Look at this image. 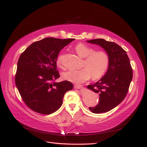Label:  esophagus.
<instances>
[{
  "label": "esophagus",
  "mask_w": 147,
  "mask_h": 147,
  "mask_svg": "<svg viewBox=\"0 0 147 147\" xmlns=\"http://www.w3.org/2000/svg\"><path fill=\"white\" fill-rule=\"evenodd\" d=\"M82 87V85H78V84H75L74 85V88H76V89H81V88Z\"/></svg>",
  "instance_id": "esophagus-1"
}]
</instances>
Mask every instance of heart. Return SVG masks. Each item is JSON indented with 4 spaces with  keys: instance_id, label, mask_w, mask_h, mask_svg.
<instances>
[{
    "instance_id": "b5f03b06",
    "label": "heart",
    "mask_w": 147,
    "mask_h": 147,
    "mask_svg": "<svg viewBox=\"0 0 147 147\" xmlns=\"http://www.w3.org/2000/svg\"><path fill=\"white\" fill-rule=\"evenodd\" d=\"M76 52L84 58L83 66L84 68L80 70H69L63 73L62 78L67 81L80 84L90 78L97 80L101 78L105 74L109 65V56L105 51H94V48L85 44H78L74 47ZM63 55H58L57 58V64L62 66Z\"/></svg>"
}]
</instances>
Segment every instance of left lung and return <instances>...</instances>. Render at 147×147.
<instances>
[{
    "instance_id": "1",
    "label": "left lung",
    "mask_w": 147,
    "mask_h": 147,
    "mask_svg": "<svg viewBox=\"0 0 147 147\" xmlns=\"http://www.w3.org/2000/svg\"><path fill=\"white\" fill-rule=\"evenodd\" d=\"M100 46L109 56V65L99 81L89 85L87 89L99 94V103L89 107L93 113H106L116 107L125 99L132 79V69L127 52L119 45L102 38L87 40Z\"/></svg>"
}]
</instances>
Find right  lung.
<instances>
[{
	"label": "right lung",
	"mask_w": 147,
	"mask_h": 147,
	"mask_svg": "<svg viewBox=\"0 0 147 147\" xmlns=\"http://www.w3.org/2000/svg\"><path fill=\"white\" fill-rule=\"evenodd\" d=\"M74 40L45 38L33 42L20 55L15 84L26 105L36 113H55L62 105L65 93L73 89L70 82L55 81L60 77L58 55Z\"/></svg>",
	"instance_id": "obj_1"
}]
</instances>
